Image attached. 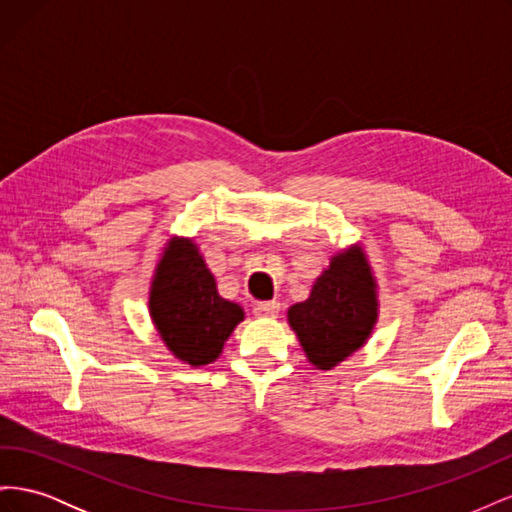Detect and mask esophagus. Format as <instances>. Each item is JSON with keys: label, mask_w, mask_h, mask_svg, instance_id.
Instances as JSON below:
<instances>
[{"label": "esophagus", "mask_w": 512, "mask_h": 512, "mask_svg": "<svg viewBox=\"0 0 512 512\" xmlns=\"http://www.w3.org/2000/svg\"><path fill=\"white\" fill-rule=\"evenodd\" d=\"M254 314L258 318H275L280 314V303L277 301H265V303H256L254 305Z\"/></svg>", "instance_id": "34e87169"}]
</instances>
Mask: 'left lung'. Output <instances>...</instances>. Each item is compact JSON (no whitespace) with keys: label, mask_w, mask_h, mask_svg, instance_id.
Masks as SVG:
<instances>
[{"label":"left lung","mask_w":512,"mask_h":512,"mask_svg":"<svg viewBox=\"0 0 512 512\" xmlns=\"http://www.w3.org/2000/svg\"><path fill=\"white\" fill-rule=\"evenodd\" d=\"M378 320L376 282L361 247L331 258L309 299L288 309L309 363L331 369L359 350Z\"/></svg>","instance_id":"1"}]
</instances>
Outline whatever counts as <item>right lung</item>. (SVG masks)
<instances>
[{
    "instance_id": "right-lung-1",
    "label": "right lung",
    "mask_w": 512,
    "mask_h": 512,
    "mask_svg": "<svg viewBox=\"0 0 512 512\" xmlns=\"http://www.w3.org/2000/svg\"><path fill=\"white\" fill-rule=\"evenodd\" d=\"M149 312L168 350L194 367L218 359L243 320V309L220 297L203 256L188 239H173L164 250Z\"/></svg>"
}]
</instances>
